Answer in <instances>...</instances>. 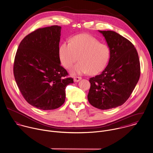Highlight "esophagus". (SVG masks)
Instances as JSON below:
<instances>
[{"mask_svg":"<svg viewBox=\"0 0 153 153\" xmlns=\"http://www.w3.org/2000/svg\"><path fill=\"white\" fill-rule=\"evenodd\" d=\"M81 79H82V77H75L74 78V81L76 82H79Z\"/></svg>","mask_w":153,"mask_h":153,"instance_id":"1","label":"esophagus"}]
</instances>
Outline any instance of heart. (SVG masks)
Wrapping results in <instances>:
<instances>
[{
    "label": "heart",
    "mask_w": 153,
    "mask_h": 153,
    "mask_svg": "<svg viewBox=\"0 0 153 153\" xmlns=\"http://www.w3.org/2000/svg\"><path fill=\"white\" fill-rule=\"evenodd\" d=\"M110 57V47L87 33L73 36L70 42H62L59 48L60 60L67 69L71 68L79 58L80 62L70 71L73 76L97 74L105 68Z\"/></svg>",
    "instance_id": "b5f03b06"
}]
</instances>
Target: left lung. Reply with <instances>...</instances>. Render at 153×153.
Wrapping results in <instances>:
<instances>
[{"mask_svg": "<svg viewBox=\"0 0 153 153\" xmlns=\"http://www.w3.org/2000/svg\"><path fill=\"white\" fill-rule=\"evenodd\" d=\"M111 49L105 69L89 79L88 95L93 106L105 110L123 105L129 97L140 76V63L134 45L115 31H99Z\"/></svg>", "mask_w": 153, "mask_h": 153, "instance_id": "obj_1", "label": "left lung"}]
</instances>
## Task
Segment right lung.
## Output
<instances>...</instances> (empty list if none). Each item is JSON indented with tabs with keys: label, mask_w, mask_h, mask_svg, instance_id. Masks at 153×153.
I'll use <instances>...</instances> for the list:
<instances>
[{
	"label": "right lung",
	"mask_w": 153,
	"mask_h": 153,
	"mask_svg": "<svg viewBox=\"0 0 153 153\" xmlns=\"http://www.w3.org/2000/svg\"><path fill=\"white\" fill-rule=\"evenodd\" d=\"M61 27L39 28L21 42L13 65L15 81L27 102L42 110L60 107L65 99V87L73 79L65 78L61 65L59 42Z\"/></svg>",
	"instance_id": "add662e5"
}]
</instances>
